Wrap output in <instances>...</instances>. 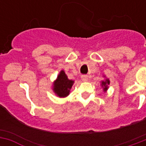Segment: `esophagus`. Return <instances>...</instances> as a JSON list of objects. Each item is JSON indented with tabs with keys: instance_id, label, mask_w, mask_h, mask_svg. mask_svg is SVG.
<instances>
[{
	"instance_id": "obj_1",
	"label": "esophagus",
	"mask_w": 146,
	"mask_h": 146,
	"mask_svg": "<svg viewBox=\"0 0 146 146\" xmlns=\"http://www.w3.org/2000/svg\"><path fill=\"white\" fill-rule=\"evenodd\" d=\"M81 80H82L83 82H86V81H88V76L82 75V76H81Z\"/></svg>"
}]
</instances>
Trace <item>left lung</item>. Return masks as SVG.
Returning <instances> with one entry per match:
<instances>
[{
	"instance_id": "obj_1",
	"label": "left lung",
	"mask_w": 146,
	"mask_h": 146,
	"mask_svg": "<svg viewBox=\"0 0 146 146\" xmlns=\"http://www.w3.org/2000/svg\"><path fill=\"white\" fill-rule=\"evenodd\" d=\"M104 77H105V76H104ZM109 84H110V80H109L108 79H106V80L102 82V86L103 87V90H104V92H106L107 90H108Z\"/></svg>"
}]
</instances>
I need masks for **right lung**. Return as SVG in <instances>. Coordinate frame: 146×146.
Returning a JSON list of instances; mask_svg holds the SVG:
<instances>
[{"mask_svg": "<svg viewBox=\"0 0 146 146\" xmlns=\"http://www.w3.org/2000/svg\"><path fill=\"white\" fill-rule=\"evenodd\" d=\"M73 82L74 81L69 80L65 72L61 70L60 72L59 75L57 76V80L54 82L53 91L59 97H66L70 94V90L73 86Z\"/></svg>", "mask_w": 146, "mask_h": 146, "instance_id": "add662e5", "label": "right lung"}]
</instances>
